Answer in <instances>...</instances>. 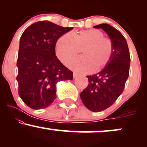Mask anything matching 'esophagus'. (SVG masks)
<instances>
[{
	"instance_id": "obj_1",
	"label": "esophagus",
	"mask_w": 147,
	"mask_h": 147,
	"mask_svg": "<svg viewBox=\"0 0 147 147\" xmlns=\"http://www.w3.org/2000/svg\"><path fill=\"white\" fill-rule=\"evenodd\" d=\"M77 76H78V73H77V72H74V73H73V77H74V78L77 77Z\"/></svg>"
}]
</instances>
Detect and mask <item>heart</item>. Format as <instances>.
Returning <instances> with one entry per match:
<instances>
[{"label": "heart", "instance_id": "obj_1", "mask_svg": "<svg viewBox=\"0 0 147 147\" xmlns=\"http://www.w3.org/2000/svg\"><path fill=\"white\" fill-rule=\"evenodd\" d=\"M80 50L83 57L72 60L68 65L77 72H89L94 68L102 69L110 62L114 46L111 38L104 37L102 31L96 29L82 30L73 37L65 34L57 41L56 55L63 64L77 56Z\"/></svg>", "mask_w": 147, "mask_h": 147}]
</instances>
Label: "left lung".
I'll return each mask as SVG.
<instances>
[{"label":"left lung","mask_w":147,"mask_h":147,"mask_svg":"<svg viewBox=\"0 0 147 147\" xmlns=\"http://www.w3.org/2000/svg\"><path fill=\"white\" fill-rule=\"evenodd\" d=\"M108 34L113 43L112 59L101 72L88 79L87 87L80 93L82 102L92 112L105 110L113 104L122 93L129 75V50L124 36L119 31L109 24L95 25Z\"/></svg>","instance_id":"8db88e82"}]
</instances>
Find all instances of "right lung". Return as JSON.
Returning <instances> with one entry per match:
<instances>
[{
  "label": "right lung",
  "instance_id": "obj_1",
  "mask_svg": "<svg viewBox=\"0 0 147 147\" xmlns=\"http://www.w3.org/2000/svg\"><path fill=\"white\" fill-rule=\"evenodd\" d=\"M72 29L44 21L34 23L23 32L16 80L18 95L31 109L37 110L51 105L56 99L57 82L73 79V72L55 55L57 40Z\"/></svg>",
  "mask_w": 147,
  "mask_h": 147
}]
</instances>
